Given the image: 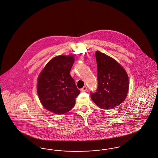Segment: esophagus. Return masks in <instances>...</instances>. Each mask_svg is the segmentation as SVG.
<instances>
[{
	"instance_id": "1",
	"label": "esophagus",
	"mask_w": 158,
	"mask_h": 158,
	"mask_svg": "<svg viewBox=\"0 0 158 158\" xmlns=\"http://www.w3.org/2000/svg\"><path fill=\"white\" fill-rule=\"evenodd\" d=\"M87 90V87L86 86H83L82 89H81V91L83 92H86Z\"/></svg>"
}]
</instances>
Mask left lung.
<instances>
[{
    "mask_svg": "<svg viewBox=\"0 0 158 158\" xmlns=\"http://www.w3.org/2000/svg\"><path fill=\"white\" fill-rule=\"evenodd\" d=\"M96 58L98 87L90 96L98 107L113 109L122 103L127 96L128 76L124 68L111 57L97 51Z\"/></svg>",
    "mask_w": 158,
    "mask_h": 158,
    "instance_id": "obj_1",
    "label": "left lung"
}]
</instances>
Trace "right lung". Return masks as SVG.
I'll list each match as a JSON object with an SVG mask.
<instances>
[{"mask_svg": "<svg viewBox=\"0 0 158 158\" xmlns=\"http://www.w3.org/2000/svg\"><path fill=\"white\" fill-rule=\"evenodd\" d=\"M73 55L55 56L45 65L38 77L37 93L45 109L56 114L69 111L80 93L70 71Z\"/></svg>", "mask_w": 158, "mask_h": 158, "instance_id": "add662e5", "label": "right lung"}]
</instances>
